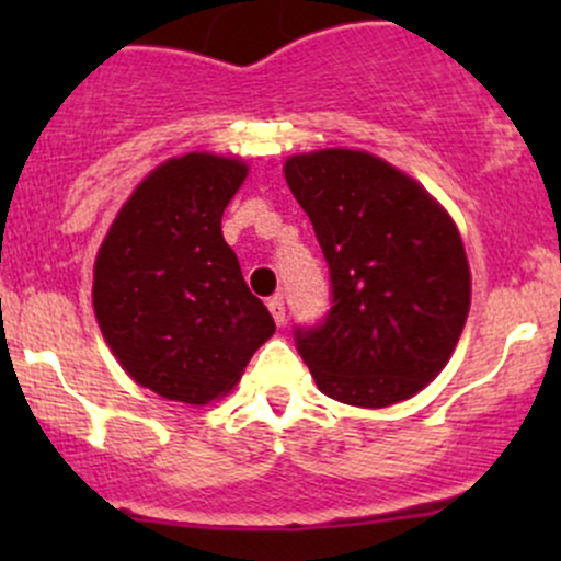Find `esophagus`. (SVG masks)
Returning <instances> with one entry per match:
<instances>
[{
  "instance_id": "34e87169",
  "label": "esophagus",
  "mask_w": 561,
  "mask_h": 561,
  "mask_svg": "<svg viewBox=\"0 0 561 561\" xmlns=\"http://www.w3.org/2000/svg\"><path fill=\"white\" fill-rule=\"evenodd\" d=\"M265 307H268V312L274 314L276 325H285V301H282V296L268 298V301H265Z\"/></svg>"
}]
</instances>
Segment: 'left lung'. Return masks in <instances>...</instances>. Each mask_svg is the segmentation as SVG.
<instances>
[{
    "mask_svg": "<svg viewBox=\"0 0 561 561\" xmlns=\"http://www.w3.org/2000/svg\"><path fill=\"white\" fill-rule=\"evenodd\" d=\"M285 181L333 285L328 320L296 333L317 388L364 410L412 399L448 366L472 301L454 217L421 181L360 149L287 157Z\"/></svg>",
    "mask_w": 561,
    "mask_h": 561,
    "instance_id": "left-lung-1",
    "label": "left lung"
}]
</instances>
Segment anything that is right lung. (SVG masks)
Wrapping results in <instances>:
<instances>
[{
    "instance_id": "right-lung-1",
    "label": "right lung",
    "mask_w": 561,
    "mask_h": 561,
    "mask_svg": "<svg viewBox=\"0 0 561 561\" xmlns=\"http://www.w3.org/2000/svg\"><path fill=\"white\" fill-rule=\"evenodd\" d=\"M247 175L239 157H171L135 186L98 249L92 304L105 344L162 399H222L276 331L222 236Z\"/></svg>"
}]
</instances>
